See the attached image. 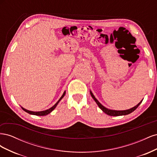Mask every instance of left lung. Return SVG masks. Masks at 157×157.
<instances>
[{
	"mask_svg": "<svg viewBox=\"0 0 157 157\" xmlns=\"http://www.w3.org/2000/svg\"><path fill=\"white\" fill-rule=\"evenodd\" d=\"M90 95H91V96L92 97V98L94 99V100L96 101V103H97V105H98V107L100 108L102 111L105 113V114H107V115H109V116H113V117H115V116H122V115H128V114H130L131 113H132L133 111H134L137 108V107H138L141 103L142 102V101H143V99L137 104V105H136V106H134V107H132L131 109H127V110H123V111H117V110H111V109H109L107 108H106L105 107H104L103 105H101V104L99 103L98 101V99L95 98V96H94L93 93L92 92L91 90L90 91Z\"/></svg>",
	"mask_w": 157,
	"mask_h": 157,
	"instance_id": "obj_1",
	"label": "left lung"
}]
</instances>
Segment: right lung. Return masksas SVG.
<instances>
[{"label": "right lung", "instance_id": "add662e5", "mask_svg": "<svg viewBox=\"0 0 157 157\" xmlns=\"http://www.w3.org/2000/svg\"><path fill=\"white\" fill-rule=\"evenodd\" d=\"M65 93H66V92L64 91V92H63L62 96H61V97L59 98V100H58V101H57V103L55 104V105H54V106H52V107H50V109H47V110H45V111H31L27 110V109H25V108H23V107H21L22 108V109H23V111H25L27 112V113L31 114V115H36V116H45V115H48L49 113H51L52 111H53L54 109L56 107V106L58 105V104L59 103V101L61 100V99H62V98L64 97V96L65 95Z\"/></svg>", "mask_w": 157, "mask_h": 157}]
</instances>
